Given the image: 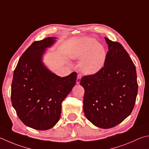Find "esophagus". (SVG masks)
<instances>
[{
	"instance_id": "esophagus-1",
	"label": "esophagus",
	"mask_w": 149,
	"mask_h": 149,
	"mask_svg": "<svg viewBox=\"0 0 149 149\" xmlns=\"http://www.w3.org/2000/svg\"><path fill=\"white\" fill-rule=\"evenodd\" d=\"M81 75L78 74L77 75V80H76L77 84H79L80 81H81Z\"/></svg>"
}]
</instances>
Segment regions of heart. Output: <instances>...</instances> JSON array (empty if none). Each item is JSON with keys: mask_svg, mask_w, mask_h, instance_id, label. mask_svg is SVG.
Segmentation results:
<instances>
[{"mask_svg": "<svg viewBox=\"0 0 149 149\" xmlns=\"http://www.w3.org/2000/svg\"><path fill=\"white\" fill-rule=\"evenodd\" d=\"M71 57L75 60H82L80 67L86 74H93L104 66L106 53L104 47L98 44L95 40L87 38L75 45L71 52Z\"/></svg>", "mask_w": 149, "mask_h": 149, "instance_id": "b5f03b06", "label": "heart"}]
</instances>
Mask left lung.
I'll return each instance as SVG.
<instances>
[{
  "label": "left lung",
  "mask_w": 149,
  "mask_h": 149,
  "mask_svg": "<svg viewBox=\"0 0 149 149\" xmlns=\"http://www.w3.org/2000/svg\"><path fill=\"white\" fill-rule=\"evenodd\" d=\"M108 51L104 66L83 76V111L87 119L101 128L118 125L131 114L138 90L136 69L120 43L105 38Z\"/></svg>",
  "instance_id": "8db88e82"
}]
</instances>
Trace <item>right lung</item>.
Wrapping results in <instances>:
<instances>
[{
  "instance_id": "1",
  "label": "right lung",
  "mask_w": 149,
  "mask_h": 149,
  "mask_svg": "<svg viewBox=\"0 0 149 149\" xmlns=\"http://www.w3.org/2000/svg\"><path fill=\"white\" fill-rule=\"evenodd\" d=\"M56 38L32 43L18 61L13 72L11 100L19 119L31 128L46 130L55 125L61 114V104L77 80V73L61 77L42 62L47 47Z\"/></svg>"
}]
</instances>
